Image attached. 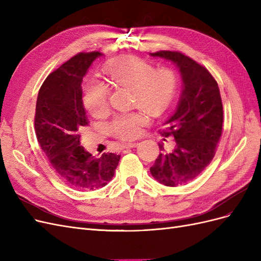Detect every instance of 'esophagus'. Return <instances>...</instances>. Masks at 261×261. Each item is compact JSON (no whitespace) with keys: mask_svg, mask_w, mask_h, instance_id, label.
Wrapping results in <instances>:
<instances>
[{"mask_svg":"<svg viewBox=\"0 0 261 261\" xmlns=\"http://www.w3.org/2000/svg\"><path fill=\"white\" fill-rule=\"evenodd\" d=\"M138 145L137 142H128V143H124L122 145L123 148H132V147H136Z\"/></svg>","mask_w":261,"mask_h":261,"instance_id":"esophagus-1","label":"esophagus"}]
</instances>
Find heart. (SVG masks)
Instances as JSON below:
<instances>
[{
    "label": "heart",
    "mask_w": 261,
    "mask_h": 261,
    "mask_svg": "<svg viewBox=\"0 0 261 261\" xmlns=\"http://www.w3.org/2000/svg\"><path fill=\"white\" fill-rule=\"evenodd\" d=\"M105 72L114 86L131 90V104L146 109L153 115L162 113L172 97L175 88L174 72L168 67H154L138 57H124L106 64ZM111 89L100 79L91 78L82 88V104L96 118L109 111ZM141 108L116 113L107 128L114 137L133 140L148 122L147 114Z\"/></svg>",
    "instance_id": "b5f03b06"
}]
</instances>
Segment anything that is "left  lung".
Instances as JSON below:
<instances>
[{
  "label": "left lung",
  "mask_w": 261,
  "mask_h": 261,
  "mask_svg": "<svg viewBox=\"0 0 261 261\" xmlns=\"http://www.w3.org/2000/svg\"><path fill=\"white\" fill-rule=\"evenodd\" d=\"M150 55L179 67L183 90L178 106L159 130L162 136L174 138L175 148L169 154H159L149 170L164 186H186L212 163L220 141L223 107L219 87L206 67L186 54L158 51ZM159 148L164 149L162 144Z\"/></svg>",
  "instance_id": "1"
}]
</instances>
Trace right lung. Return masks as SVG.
<instances>
[{"instance_id":"obj_1","label":"right lung","mask_w":261,"mask_h":261,"mask_svg":"<svg viewBox=\"0 0 261 261\" xmlns=\"http://www.w3.org/2000/svg\"><path fill=\"white\" fill-rule=\"evenodd\" d=\"M102 53L81 52L47 75L41 86L35 114L39 144L52 169L75 190H96L113 179L120 155L95 157L80 144L79 130L89 120L82 104V79Z\"/></svg>"}]
</instances>
